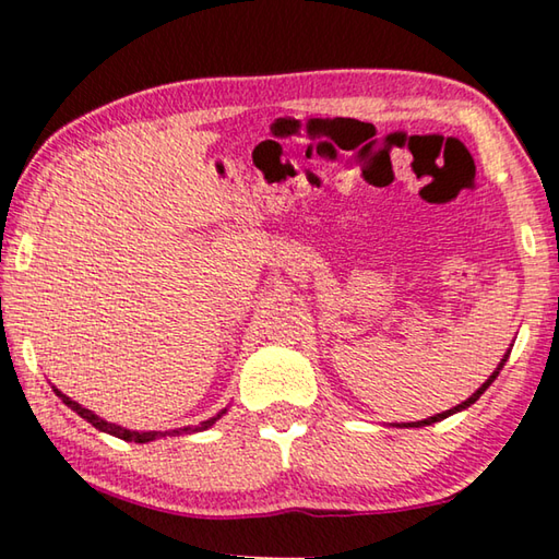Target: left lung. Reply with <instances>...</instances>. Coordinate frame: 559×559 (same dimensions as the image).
<instances>
[{
  "label": "left lung",
  "instance_id": "1",
  "mask_svg": "<svg viewBox=\"0 0 559 559\" xmlns=\"http://www.w3.org/2000/svg\"><path fill=\"white\" fill-rule=\"evenodd\" d=\"M506 359H508V355H506ZM506 359H503V362H500V365H498V370H496L493 374H490V377H488V380H486L484 384H480L476 392H473V396H468V400H466V402H461L459 406H453V409H449V412H443V414H437V416H429V419H424V421H412V424H404V427H429V424H433V421H441V419H447V416H451V414H456V412H461V409H466V406H471L473 402H476V400H478V396H480V394H484V392L488 390V386H490V382H493V380H496V377H498V372H500V370H503Z\"/></svg>",
  "mask_w": 559,
  "mask_h": 559
}]
</instances>
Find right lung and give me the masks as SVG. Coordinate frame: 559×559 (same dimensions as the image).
I'll use <instances>...</instances> for the list:
<instances>
[{
	"label": "right lung",
	"instance_id": "obj_1",
	"mask_svg": "<svg viewBox=\"0 0 559 559\" xmlns=\"http://www.w3.org/2000/svg\"><path fill=\"white\" fill-rule=\"evenodd\" d=\"M56 394L61 396L63 400V404L66 406H71V409L79 414V416H83V419H86L88 424H93V427L96 429H100V431H106V433H112V437H118V439H122V441H135V443H145V441H155V439H159V437H165V433H159V431H130V429H122V427H118V424H108L106 419H100V416H96L93 412H88V409H83V406L79 404V402H73V400H69V396L66 394H61L59 390H53ZM222 414H226V409H222L219 414L216 416H212V419H206V421H202L200 427H189V429H179V431H175V433H187V431H204V429H210L212 424L219 419Z\"/></svg>",
	"mask_w": 559,
	"mask_h": 559
}]
</instances>
